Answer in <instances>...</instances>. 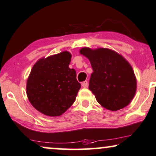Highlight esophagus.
<instances>
[{"mask_svg":"<svg viewBox=\"0 0 156 156\" xmlns=\"http://www.w3.org/2000/svg\"><path fill=\"white\" fill-rule=\"evenodd\" d=\"M81 85L83 88H87L88 87V82L87 81H83V83H82Z\"/></svg>","mask_w":156,"mask_h":156,"instance_id":"esophagus-1","label":"esophagus"}]
</instances>
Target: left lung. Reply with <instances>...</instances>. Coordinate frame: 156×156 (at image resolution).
Listing matches in <instances>:
<instances>
[{
    "mask_svg": "<svg viewBox=\"0 0 156 156\" xmlns=\"http://www.w3.org/2000/svg\"><path fill=\"white\" fill-rule=\"evenodd\" d=\"M80 54L87 57L93 69L89 89L103 108L116 111L132 102L136 79L132 65L123 56L107 48L83 47Z\"/></svg>",
    "mask_w": 156,
    "mask_h": 156,
    "instance_id": "left-lung-1",
    "label": "left lung"
}]
</instances>
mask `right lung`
Returning a JSON list of instances; mask_svg holds the SVG:
<instances>
[{"instance_id": "add662e5", "label": "right lung", "mask_w": 156, "mask_h": 156, "mask_svg": "<svg viewBox=\"0 0 156 156\" xmlns=\"http://www.w3.org/2000/svg\"><path fill=\"white\" fill-rule=\"evenodd\" d=\"M72 55L65 51L43 57L33 65L27 80L26 92L37 111L56 117L74 103L80 89L76 72L69 67Z\"/></svg>"}]
</instances>
